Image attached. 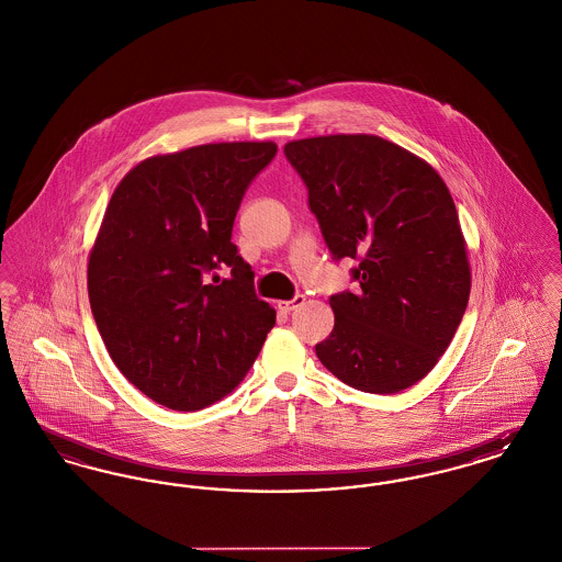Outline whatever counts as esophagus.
Instances as JSON below:
<instances>
[{"label":"esophagus","instance_id":"esophagus-1","mask_svg":"<svg viewBox=\"0 0 562 562\" xmlns=\"http://www.w3.org/2000/svg\"><path fill=\"white\" fill-rule=\"evenodd\" d=\"M303 303H305V296H303V294H294L291 301H280V303H278V310H280L282 314H291L293 310L301 307Z\"/></svg>","mask_w":562,"mask_h":562}]
</instances>
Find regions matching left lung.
<instances>
[{
  "label": "left lung",
  "mask_w": 562,
  "mask_h": 562,
  "mask_svg": "<svg viewBox=\"0 0 562 562\" xmlns=\"http://www.w3.org/2000/svg\"><path fill=\"white\" fill-rule=\"evenodd\" d=\"M284 156L307 188L333 261L353 259L356 291L330 294L322 364L369 394H396L436 367L470 299L453 198L438 172L373 134L293 140Z\"/></svg>",
  "instance_id": "1"
}]
</instances>
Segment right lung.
Here are the masks:
<instances>
[{
  "label": "right lung",
  "instance_id": "add662e5",
  "mask_svg": "<svg viewBox=\"0 0 562 562\" xmlns=\"http://www.w3.org/2000/svg\"><path fill=\"white\" fill-rule=\"evenodd\" d=\"M276 143H213L140 161L109 200L88 296L111 360L145 396L200 411L227 396L276 312L232 241Z\"/></svg>",
  "mask_w": 562,
  "mask_h": 562
}]
</instances>
